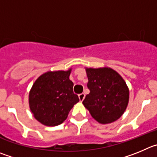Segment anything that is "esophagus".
Returning a JSON list of instances; mask_svg holds the SVG:
<instances>
[{"label":"esophagus","mask_w":157,"mask_h":157,"mask_svg":"<svg viewBox=\"0 0 157 157\" xmlns=\"http://www.w3.org/2000/svg\"><path fill=\"white\" fill-rule=\"evenodd\" d=\"M78 96H79V99H80V101H83V99H84V98H85V94H83V93L80 94H79Z\"/></svg>","instance_id":"1"}]
</instances>
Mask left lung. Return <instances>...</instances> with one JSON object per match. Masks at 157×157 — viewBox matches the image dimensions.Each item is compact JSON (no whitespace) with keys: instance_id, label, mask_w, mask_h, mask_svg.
<instances>
[{"instance_id":"left-lung-1","label":"left lung","mask_w":157,"mask_h":157,"mask_svg":"<svg viewBox=\"0 0 157 157\" xmlns=\"http://www.w3.org/2000/svg\"><path fill=\"white\" fill-rule=\"evenodd\" d=\"M90 93L83 104L91 116L101 124L116 121L127 108L129 91L125 80L114 70L86 69Z\"/></svg>"}]
</instances>
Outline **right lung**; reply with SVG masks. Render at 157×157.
<instances>
[{
    "label": "right lung",
    "instance_id": "right-lung-1",
    "mask_svg": "<svg viewBox=\"0 0 157 157\" xmlns=\"http://www.w3.org/2000/svg\"><path fill=\"white\" fill-rule=\"evenodd\" d=\"M67 71L47 72L39 77L29 93V106L34 117L47 126H56L67 119L79 98Z\"/></svg>",
    "mask_w": 157,
    "mask_h": 157
}]
</instances>
